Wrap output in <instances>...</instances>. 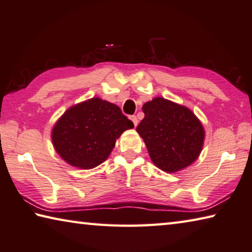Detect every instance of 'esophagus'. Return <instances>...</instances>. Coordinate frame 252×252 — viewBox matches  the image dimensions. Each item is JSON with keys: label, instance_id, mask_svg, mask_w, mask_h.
Masks as SVG:
<instances>
[{"label": "esophagus", "instance_id": "esophagus-1", "mask_svg": "<svg viewBox=\"0 0 252 252\" xmlns=\"http://www.w3.org/2000/svg\"><path fill=\"white\" fill-rule=\"evenodd\" d=\"M130 119L132 120V122L134 123V126H138V118H136L135 116H131V117H130Z\"/></svg>", "mask_w": 252, "mask_h": 252}]
</instances>
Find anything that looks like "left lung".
<instances>
[{
	"label": "left lung",
	"instance_id": "1",
	"mask_svg": "<svg viewBox=\"0 0 252 252\" xmlns=\"http://www.w3.org/2000/svg\"><path fill=\"white\" fill-rule=\"evenodd\" d=\"M142 110L144 119L136 131L158 168L174 173L190 165L198 158L205 132L189 109L158 97L144 103Z\"/></svg>",
	"mask_w": 252,
	"mask_h": 252
}]
</instances>
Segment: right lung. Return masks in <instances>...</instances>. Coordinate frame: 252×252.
I'll return each mask as SVG.
<instances>
[{
  "instance_id": "1",
  "label": "right lung",
  "mask_w": 252,
  "mask_h": 252,
  "mask_svg": "<svg viewBox=\"0 0 252 252\" xmlns=\"http://www.w3.org/2000/svg\"><path fill=\"white\" fill-rule=\"evenodd\" d=\"M121 109L93 98L71 107L55 125V150L70 165L89 170L106 161L123 131L132 129Z\"/></svg>"
}]
</instances>
